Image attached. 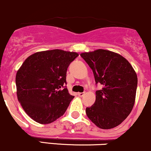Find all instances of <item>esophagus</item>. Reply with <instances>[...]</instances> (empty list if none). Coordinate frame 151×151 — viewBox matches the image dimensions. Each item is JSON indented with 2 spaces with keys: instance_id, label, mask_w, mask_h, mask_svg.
<instances>
[{
  "instance_id": "esophagus-1",
  "label": "esophagus",
  "mask_w": 151,
  "mask_h": 151,
  "mask_svg": "<svg viewBox=\"0 0 151 151\" xmlns=\"http://www.w3.org/2000/svg\"><path fill=\"white\" fill-rule=\"evenodd\" d=\"M85 95V93H78V96L80 97H82Z\"/></svg>"
}]
</instances>
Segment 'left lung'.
Here are the masks:
<instances>
[{"instance_id":"left-lung-1","label":"left lung","mask_w":151,"mask_h":151,"mask_svg":"<svg viewBox=\"0 0 151 151\" xmlns=\"http://www.w3.org/2000/svg\"><path fill=\"white\" fill-rule=\"evenodd\" d=\"M103 85L96 92V102L86 108L88 117L98 127L112 129L131 113L135 101L137 77L129 61L115 52L104 49L80 54Z\"/></svg>"}]
</instances>
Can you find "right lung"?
<instances>
[{
    "mask_svg": "<svg viewBox=\"0 0 151 151\" xmlns=\"http://www.w3.org/2000/svg\"><path fill=\"white\" fill-rule=\"evenodd\" d=\"M78 55L59 49L37 52L27 57L18 69L17 98L34 121L50 124L65 113L74 98L64 87L66 71Z\"/></svg>",
    "mask_w": 151,
    "mask_h": 151,
    "instance_id": "right-lung-1",
    "label": "right lung"
}]
</instances>
